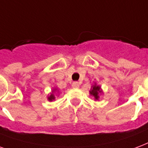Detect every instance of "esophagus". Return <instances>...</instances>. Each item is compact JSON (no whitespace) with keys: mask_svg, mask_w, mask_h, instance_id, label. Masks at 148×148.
Returning <instances> with one entry per match:
<instances>
[{"mask_svg":"<svg viewBox=\"0 0 148 148\" xmlns=\"http://www.w3.org/2000/svg\"><path fill=\"white\" fill-rule=\"evenodd\" d=\"M72 86H73V88H78V87H79V84L78 82H73Z\"/></svg>","mask_w":148,"mask_h":148,"instance_id":"obj_1","label":"esophagus"}]
</instances>
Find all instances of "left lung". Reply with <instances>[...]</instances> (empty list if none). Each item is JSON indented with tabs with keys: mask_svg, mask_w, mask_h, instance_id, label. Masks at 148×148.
Segmentation results:
<instances>
[{
	"mask_svg": "<svg viewBox=\"0 0 148 148\" xmlns=\"http://www.w3.org/2000/svg\"><path fill=\"white\" fill-rule=\"evenodd\" d=\"M89 92H90V95H92L95 98V100H99V95L103 93L101 87L99 85H97L95 83V84L91 86V88Z\"/></svg>",
	"mask_w": 148,
	"mask_h": 148,
	"instance_id": "obj_1",
	"label": "left lung"
}]
</instances>
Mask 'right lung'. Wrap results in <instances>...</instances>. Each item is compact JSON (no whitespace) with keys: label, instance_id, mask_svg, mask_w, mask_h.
I'll list each match as a JSON object with an SVG mask.
<instances>
[{"label":"right lung","instance_id":"add662e5","mask_svg":"<svg viewBox=\"0 0 148 148\" xmlns=\"http://www.w3.org/2000/svg\"><path fill=\"white\" fill-rule=\"evenodd\" d=\"M56 94H58V90L57 88H53V90H52L51 93L49 94L48 97H47V99H48V101L49 102H52V101H54L55 99H56Z\"/></svg>","mask_w":148,"mask_h":148}]
</instances>
